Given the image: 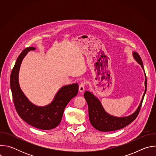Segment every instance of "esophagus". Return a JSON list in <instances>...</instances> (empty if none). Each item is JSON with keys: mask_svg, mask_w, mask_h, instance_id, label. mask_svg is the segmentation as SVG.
I'll list each match as a JSON object with an SVG mask.
<instances>
[{"mask_svg": "<svg viewBox=\"0 0 156 156\" xmlns=\"http://www.w3.org/2000/svg\"><path fill=\"white\" fill-rule=\"evenodd\" d=\"M84 86H85V83L84 82H82L80 84V85H79V91L80 92L82 93L83 91H84Z\"/></svg>", "mask_w": 156, "mask_h": 156, "instance_id": "34e87169", "label": "esophagus"}]
</instances>
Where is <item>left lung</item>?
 Instances as JSON below:
<instances>
[{
  "label": "left lung",
  "mask_w": 156,
  "mask_h": 156,
  "mask_svg": "<svg viewBox=\"0 0 156 156\" xmlns=\"http://www.w3.org/2000/svg\"><path fill=\"white\" fill-rule=\"evenodd\" d=\"M133 57L134 59L141 66L144 70V66L142 60L140 55L133 52ZM145 75V90L141 100V102L134 112L126 117H115L108 114L104 108L99 99L90 91H86L84 93V97L88 105L89 119L92 126L100 131H112L123 128L134 121L137 117L142 105L144 95L147 89V80Z\"/></svg>",
  "instance_id": "left-lung-1"
}]
</instances>
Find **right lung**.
I'll return each instance as SVG.
<instances>
[{"instance_id":"add662e5","label":"right lung","mask_w":156,"mask_h":156,"mask_svg":"<svg viewBox=\"0 0 156 156\" xmlns=\"http://www.w3.org/2000/svg\"><path fill=\"white\" fill-rule=\"evenodd\" d=\"M34 47L24 49L16 59L10 75V87L13 100L19 116L29 125L43 130L51 129L57 126L61 122L63 111L70 101L77 95L78 83L65 85L61 87L52 101L44 106L33 104L21 90L18 75L20 66L25 57Z\"/></svg>"}]
</instances>
